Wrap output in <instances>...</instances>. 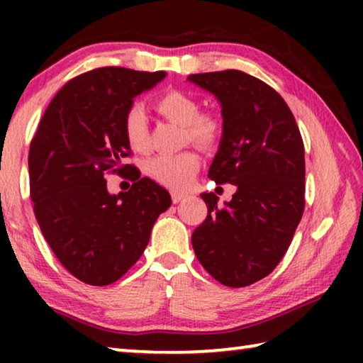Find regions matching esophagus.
Returning <instances> with one entry per match:
<instances>
[{
	"label": "esophagus",
	"mask_w": 363,
	"mask_h": 363,
	"mask_svg": "<svg viewBox=\"0 0 363 363\" xmlns=\"http://www.w3.org/2000/svg\"><path fill=\"white\" fill-rule=\"evenodd\" d=\"M171 199H173V203H179V201L186 199V195L179 194V192H173V194H171Z\"/></svg>",
	"instance_id": "34e87169"
}]
</instances>
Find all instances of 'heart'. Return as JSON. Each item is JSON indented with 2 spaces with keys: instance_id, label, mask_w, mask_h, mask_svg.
Returning <instances> with one entry per match:
<instances>
[{
  "instance_id": "1",
  "label": "heart",
  "mask_w": 363,
  "mask_h": 363,
  "mask_svg": "<svg viewBox=\"0 0 363 363\" xmlns=\"http://www.w3.org/2000/svg\"><path fill=\"white\" fill-rule=\"evenodd\" d=\"M157 110L164 118L184 128V139L195 145L211 149L223 138V121L211 112H200V104L192 94L171 89L157 99ZM123 133L126 143L136 152L149 150V126L140 106H131L123 116ZM200 168V157L195 152H181L176 155H158L147 163V173L164 187L182 190L192 182Z\"/></svg>"
}]
</instances>
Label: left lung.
I'll use <instances>...</instances> for the list:
<instances>
[{"mask_svg":"<svg viewBox=\"0 0 363 363\" xmlns=\"http://www.w3.org/2000/svg\"><path fill=\"white\" fill-rule=\"evenodd\" d=\"M223 107V138L208 177L233 184L224 206L201 194L208 216L192 233L201 266L219 284L248 286L277 267L304 213V144L277 91L240 70L189 75Z\"/></svg>","mask_w":363,"mask_h":363,"instance_id":"obj_1","label":"left lung"}]
</instances>
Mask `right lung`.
Listing matches in <instances>:
<instances>
[{"label": "right lung", "mask_w": 363, "mask_h": 363, "mask_svg": "<svg viewBox=\"0 0 363 363\" xmlns=\"http://www.w3.org/2000/svg\"><path fill=\"white\" fill-rule=\"evenodd\" d=\"M167 72L101 67L67 82L52 97L30 143L28 176L35 218L59 262L93 286L121 279L143 256L171 196L133 164L123 116L138 94ZM128 177V193L106 190L107 172Z\"/></svg>", "instance_id": "obj_1"}]
</instances>
